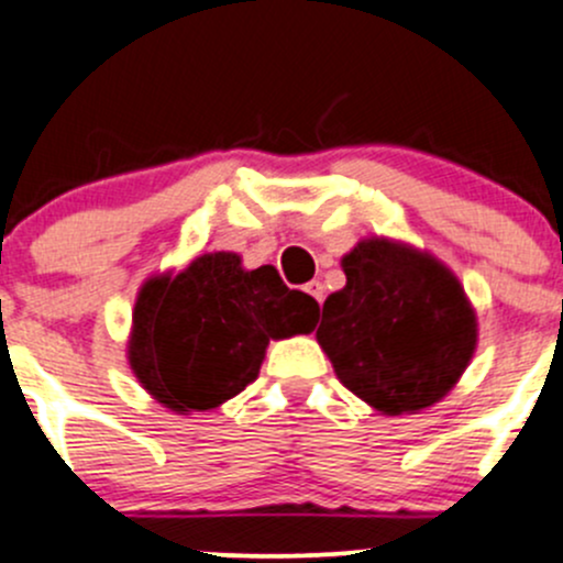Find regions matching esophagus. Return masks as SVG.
Returning <instances> with one entry per match:
<instances>
[{
    "instance_id": "esophagus-1",
    "label": "esophagus",
    "mask_w": 563,
    "mask_h": 563,
    "mask_svg": "<svg viewBox=\"0 0 563 563\" xmlns=\"http://www.w3.org/2000/svg\"><path fill=\"white\" fill-rule=\"evenodd\" d=\"M303 289H306V292L311 295V298L317 300V303H322V298H324V287H322V282H309V284H306Z\"/></svg>"
}]
</instances>
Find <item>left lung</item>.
I'll return each mask as SVG.
<instances>
[{
    "instance_id": "left-lung-1",
    "label": "left lung",
    "mask_w": 563,
    "mask_h": 563,
    "mask_svg": "<svg viewBox=\"0 0 563 563\" xmlns=\"http://www.w3.org/2000/svg\"><path fill=\"white\" fill-rule=\"evenodd\" d=\"M317 341L346 390L382 415H415L457 385L477 350V311L442 260L371 235L341 257Z\"/></svg>"
}]
</instances>
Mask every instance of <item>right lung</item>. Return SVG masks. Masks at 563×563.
<instances>
[{
    "mask_svg": "<svg viewBox=\"0 0 563 563\" xmlns=\"http://www.w3.org/2000/svg\"><path fill=\"white\" fill-rule=\"evenodd\" d=\"M320 306L289 289L274 265L208 252L184 271L143 282L126 361L143 390L176 415L222 407L257 379L271 339L311 333Z\"/></svg>",
    "mask_w": 563,
    "mask_h": 563,
    "instance_id": "right-lung-1",
    "label": "right lung"
}]
</instances>
